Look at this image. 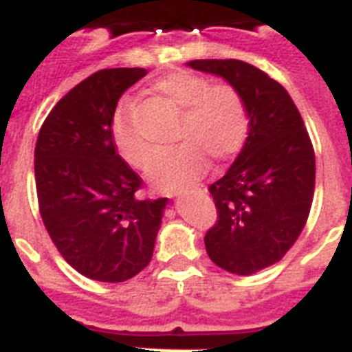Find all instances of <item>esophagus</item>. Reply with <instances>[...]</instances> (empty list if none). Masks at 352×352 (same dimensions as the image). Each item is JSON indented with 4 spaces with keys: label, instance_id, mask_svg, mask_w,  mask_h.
<instances>
[{
    "label": "esophagus",
    "instance_id": "esophagus-1",
    "mask_svg": "<svg viewBox=\"0 0 352 352\" xmlns=\"http://www.w3.org/2000/svg\"><path fill=\"white\" fill-rule=\"evenodd\" d=\"M192 190H201V187H194ZM192 190H189V192H192ZM184 194H187V190H176V192H170L168 196H184Z\"/></svg>",
    "mask_w": 352,
    "mask_h": 352
}]
</instances>
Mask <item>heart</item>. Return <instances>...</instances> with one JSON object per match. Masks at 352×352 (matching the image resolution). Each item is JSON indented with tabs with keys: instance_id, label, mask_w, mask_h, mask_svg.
Returning <instances> with one entry per match:
<instances>
[{
	"instance_id": "b5f03b06",
	"label": "heart",
	"mask_w": 352,
	"mask_h": 352,
	"mask_svg": "<svg viewBox=\"0 0 352 352\" xmlns=\"http://www.w3.org/2000/svg\"><path fill=\"white\" fill-rule=\"evenodd\" d=\"M154 89L163 100L182 112L178 140L184 142L160 151L147 165L148 182L163 190L192 184L212 160H227L241 148L247 138V112L240 94L229 85H210L204 76L173 72L156 81ZM132 100L123 98L112 120V138L123 158L143 167L151 145L132 127Z\"/></svg>"
}]
</instances>
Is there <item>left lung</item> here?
Here are the masks:
<instances>
[{
    "mask_svg": "<svg viewBox=\"0 0 352 352\" xmlns=\"http://www.w3.org/2000/svg\"><path fill=\"white\" fill-rule=\"evenodd\" d=\"M187 65L223 78L245 105V145L209 187L218 221L205 249L223 271L251 276L282 260L305 227L316 176L313 143L289 92L263 70L240 60Z\"/></svg>",
    "mask_w": 352,
    "mask_h": 352,
    "instance_id": "obj_1",
    "label": "left lung"
}]
</instances>
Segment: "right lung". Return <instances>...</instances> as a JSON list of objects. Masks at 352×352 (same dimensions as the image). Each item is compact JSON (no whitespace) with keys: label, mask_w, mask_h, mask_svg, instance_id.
<instances>
[{"label":"right lung","mask_w":352,"mask_h":352,"mask_svg":"<svg viewBox=\"0 0 352 352\" xmlns=\"http://www.w3.org/2000/svg\"><path fill=\"white\" fill-rule=\"evenodd\" d=\"M145 69L98 70L50 111L34 151L39 212L72 269L98 282L136 276L153 258L167 198L142 199V178L116 153L112 120Z\"/></svg>","instance_id":"obj_1"}]
</instances>
